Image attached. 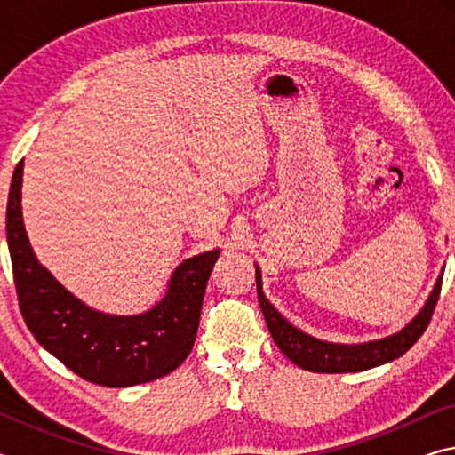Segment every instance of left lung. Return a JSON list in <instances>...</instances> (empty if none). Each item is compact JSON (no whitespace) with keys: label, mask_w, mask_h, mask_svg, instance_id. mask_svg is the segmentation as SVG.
<instances>
[{"label":"left lung","mask_w":455,"mask_h":455,"mask_svg":"<svg viewBox=\"0 0 455 455\" xmlns=\"http://www.w3.org/2000/svg\"><path fill=\"white\" fill-rule=\"evenodd\" d=\"M255 275L260 309H263L267 327L271 331L276 347H279L292 363L313 373H355L402 357L403 353L410 351L411 345L423 335V331L427 329L431 317H434L437 299H440L442 291L440 276L421 313L410 323V325L403 331H399L394 337L363 345H335L305 335L303 331L295 329L291 323L284 321L263 295L259 268Z\"/></svg>","instance_id":"left-lung-1"}]
</instances>
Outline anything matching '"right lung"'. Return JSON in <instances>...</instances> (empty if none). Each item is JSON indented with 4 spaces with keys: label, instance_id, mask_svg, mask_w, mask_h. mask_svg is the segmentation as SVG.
I'll use <instances>...</instances> for the list:
<instances>
[{
    "label": "right lung",
    "instance_id": "add662e5",
    "mask_svg": "<svg viewBox=\"0 0 455 455\" xmlns=\"http://www.w3.org/2000/svg\"><path fill=\"white\" fill-rule=\"evenodd\" d=\"M21 172L24 160L12 176L5 233L21 317L37 343L82 379L104 387H130L172 373L195 345L219 251L184 260L168 295L152 311L136 317L96 313L36 260L21 220Z\"/></svg>",
    "mask_w": 455,
    "mask_h": 455
}]
</instances>
